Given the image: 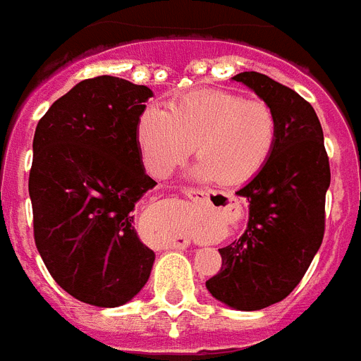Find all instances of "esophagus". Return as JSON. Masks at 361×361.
<instances>
[{
  "label": "esophagus",
  "instance_id": "obj_1",
  "mask_svg": "<svg viewBox=\"0 0 361 361\" xmlns=\"http://www.w3.org/2000/svg\"><path fill=\"white\" fill-rule=\"evenodd\" d=\"M183 195H185L190 202H196V204H207V202H209V195H207L206 190L189 189V187H185V189H183ZM187 247H189V241H185V239H180V241H176L174 245H172V248H178V250H185Z\"/></svg>",
  "mask_w": 361,
  "mask_h": 361
}]
</instances>
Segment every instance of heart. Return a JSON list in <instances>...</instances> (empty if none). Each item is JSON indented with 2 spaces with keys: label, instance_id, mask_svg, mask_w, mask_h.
I'll use <instances>...</instances> for the list:
<instances>
[{
  "label": "heart",
  "instance_id": "b5f03b06",
  "mask_svg": "<svg viewBox=\"0 0 361 361\" xmlns=\"http://www.w3.org/2000/svg\"><path fill=\"white\" fill-rule=\"evenodd\" d=\"M278 140L276 113L263 99L230 90H195L146 107L137 122V145L146 171L166 178L195 152L192 176L202 181L243 183L265 169Z\"/></svg>",
  "mask_w": 361,
  "mask_h": 361
}]
</instances>
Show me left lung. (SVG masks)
<instances>
[{"instance_id":"left-lung-1","label":"left lung","mask_w":361,"mask_h":361,"mask_svg":"<svg viewBox=\"0 0 361 361\" xmlns=\"http://www.w3.org/2000/svg\"><path fill=\"white\" fill-rule=\"evenodd\" d=\"M278 120L272 157L237 195L248 200L247 230L219 248L222 267L207 291L233 310L256 312L280 302L298 286L324 235L330 165L317 113L302 96L259 72H241Z\"/></svg>"}]
</instances>
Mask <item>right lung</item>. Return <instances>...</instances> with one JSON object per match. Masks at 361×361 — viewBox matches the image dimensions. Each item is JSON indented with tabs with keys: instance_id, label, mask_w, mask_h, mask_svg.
Masks as SVG:
<instances>
[{
	"instance_id": "obj_1",
	"label": "right lung",
	"mask_w": 361,
	"mask_h": 361,
	"mask_svg": "<svg viewBox=\"0 0 361 361\" xmlns=\"http://www.w3.org/2000/svg\"><path fill=\"white\" fill-rule=\"evenodd\" d=\"M152 96L128 79H85L35 130V243L55 282L85 304L122 306L150 278L155 254L135 231L133 209L157 185L137 145V122Z\"/></svg>"
}]
</instances>
